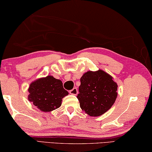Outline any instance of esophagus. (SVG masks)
<instances>
[{"label": "esophagus", "instance_id": "34e87169", "mask_svg": "<svg viewBox=\"0 0 152 152\" xmlns=\"http://www.w3.org/2000/svg\"><path fill=\"white\" fill-rule=\"evenodd\" d=\"M69 93L72 95H77V94H78V91H77V89L76 88H74L73 89H71V90L69 91Z\"/></svg>", "mask_w": 152, "mask_h": 152}]
</instances>
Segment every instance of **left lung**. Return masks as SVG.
<instances>
[{
  "label": "left lung",
  "instance_id": "1",
  "mask_svg": "<svg viewBox=\"0 0 152 152\" xmlns=\"http://www.w3.org/2000/svg\"><path fill=\"white\" fill-rule=\"evenodd\" d=\"M80 81L77 98L82 110L95 117L102 115L113 106L118 95V85L110 75L101 69L89 71Z\"/></svg>",
  "mask_w": 152,
  "mask_h": 152
}]
</instances>
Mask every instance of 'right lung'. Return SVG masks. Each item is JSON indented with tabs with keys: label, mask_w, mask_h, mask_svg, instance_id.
I'll list each match as a JSON object with an SVG mask.
<instances>
[{
	"label": "right lung",
	"mask_w": 152,
	"mask_h": 152,
	"mask_svg": "<svg viewBox=\"0 0 152 152\" xmlns=\"http://www.w3.org/2000/svg\"><path fill=\"white\" fill-rule=\"evenodd\" d=\"M28 100L42 112L48 113L61 106L62 99L69 94L63 83L52 75L31 82L28 88Z\"/></svg>",
	"instance_id": "right-lung-1"
}]
</instances>
